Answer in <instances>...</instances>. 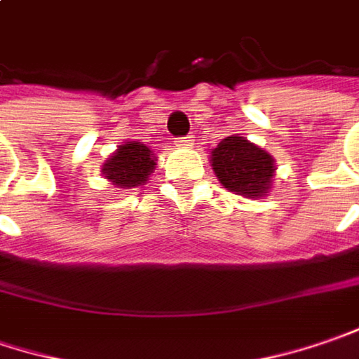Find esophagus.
<instances>
[{
  "mask_svg": "<svg viewBox=\"0 0 359 359\" xmlns=\"http://www.w3.org/2000/svg\"><path fill=\"white\" fill-rule=\"evenodd\" d=\"M193 144H195V136L193 134H187V136L177 138V147H193Z\"/></svg>",
  "mask_w": 359,
  "mask_h": 359,
  "instance_id": "34e87169",
  "label": "esophagus"
}]
</instances>
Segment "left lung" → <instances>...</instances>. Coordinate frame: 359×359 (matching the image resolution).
Returning <instances> with one entry per match:
<instances>
[{"mask_svg": "<svg viewBox=\"0 0 359 359\" xmlns=\"http://www.w3.org/2000/svg\"><path fill=\"white\" fill-rule=\"evenodd\" d=\"M212 168L221 184L243 196H263L271 187L273 158L243 136H226L212 150Z\"/></svg>", "mask_w": 359, "mask_h": 359, "instance_id": "left-lung-1", "label": "left lung"}]
</instances>
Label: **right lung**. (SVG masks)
Returning a JSON list of instances; mask_svg holds the SVG:
<instances>
[{
    "label": "right lung",
    "mask_w": 359,
    "mask_h": 359,
    "mask_svg": "<svg viewBox=\"0 0 359 359\" xmlns=\"http://www.w3.org/2000/svg\"><path fill=\"white\" fill-rule=\"evenodd\" d=\"M154 168V158L150 156V149L140 142H128L118 147L114 156L106 161L102 172L116 187H140Z\"/></svg>",
    "instance_id": "1"
}]
</instances>
